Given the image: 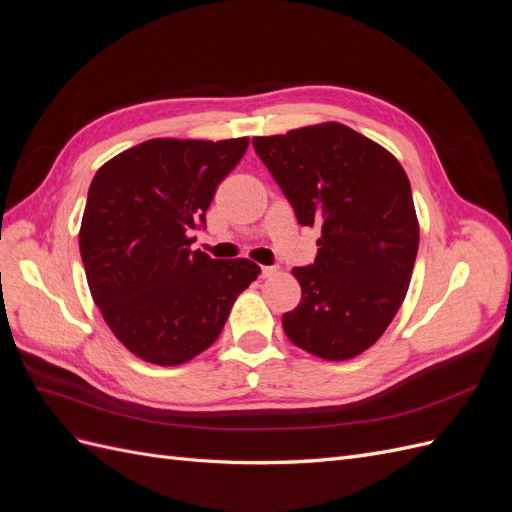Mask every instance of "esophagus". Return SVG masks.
I'll return each mask as SVG.
<instances>
[{"instance_id":"obj_1","label":"esophagus","mask_w":512,"mask_h":512,"mask_svg":"<svg viewBox=\"0 0 512 512\" xmlns=\"http://www.w3.org/2000/svg\"><path fill=\"white\" fill-rule=\"evenodd\" d=\"M277 273V267H262V277H271Z\"/></svg>"}]
</instances>
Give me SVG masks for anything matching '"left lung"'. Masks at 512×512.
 I'll return each mask as SVG.
<instances>
[{
    "mask_svg": "<svg viewBox=\"0 0 512 512\" xmlns=\"http://www.w3.org/2000/svg\"><path fill=\"white\" fill-rule=\"evenodd\" d=\"M252 143L299 224L322 232L314 265L292 269L301 303L282 327L318 359H354L382 337L410 286L418 218L406 170L337 121Z\"/></svg>",
    "mask_w": 512,
    "mask_h": 512,
    "instance_id": "8db88e82",
    "label": "left lung"
}]
</instances>
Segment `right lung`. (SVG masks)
Here are the masks:
<instances>
[{
  "instance_id": "right-lung-1",
  "label": "right lung",
  "mask_w": 512,
  "mask_h": 512,
  "mask_svg": "<svg viewBox=\"0 0 512 512\" xmlns=\"http://www.w3.org/2000/svg\"><path fill=\"white\" fill-rule=\"evenodd\" d=\"M250 138H151L98 168L79 232L94 303L134 356L173 367L220 337L232 303L260 267L213 260L190 232Z\"/></svg>"
}]
</instances>
